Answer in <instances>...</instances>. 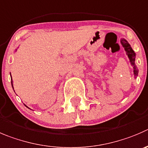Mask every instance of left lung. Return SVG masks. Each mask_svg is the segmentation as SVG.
Wrapping results in <instances>:
<instances>
[{
	"mask_svg": "<svg viewBox=\"0 0 148 148\" xmlns=\"http://www.w3.org/2000/svg\"><path fill=\"white\" fill-rule=\"evenodd\" d=\"M121 44L123 45V46L124 47L125 51H126V53H127L128 57H129V60H130L131 63H132V65L134 66V73L135 76H136V75H138V70H137L136 66H135V63H134L135 53H134V51L133 49H132V47H131L130 45L129 44V43H128L126 40H124V39H121Z\"/></svg>",
	"mask_w": 148,
	"mask_h": 148,
	"instance_id": "1",
	"label": "left lung"
}]
</instances>
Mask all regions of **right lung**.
Wrapping results in <instances>:
<instances>
[{
    "instance_id": "1",
    "label": "right lung",
    "mask_w": 148,
    "mask_h": 148,
    "mask_svg": "<svg viewBox=\"0 0 148 148\" xmlns=\"http://www.w3.org/2000/svg\"><path fill=\"white\" fill-rule=\"evenodd\" d=\"M12 87H13V84H12Z\"/></svg>"
}]
</instances>
